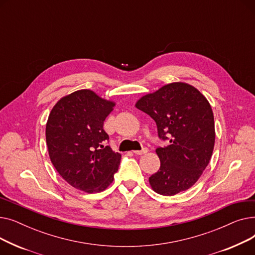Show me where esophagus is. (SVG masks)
Segmentation results:
<instances>
[{
    "label": "esophagus",
    "instance_id": "1",
    "mask_svg": "<svg viewBox=\"0 0 255 255\" xmlns=\"http://www.w3.org/2000/svg\"><path fill=\"white\" fill-rule=\"evenodd\" d=\"M146 152H148V149L146 148H143L142 150H137V151H133V153H134L135 155H142V154H145Z\"/></svg>",
    "mask_w": 255,
    "mask_h": 255
}]
</instances>
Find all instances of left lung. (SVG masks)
<instances>
[{
  "label": "left lung",
  "instance_id": "obj_1",
  "mask_svg": "<svg viewBox=\"0 0 255 255\" xmlns=\"http://www.w3.org/2000/svg\"><path fill=\"white\" fill-rule=\"evenodd\" d=\"M135 106L155 121L159 138L169 140L156 150L160 168L149 178L153 190L171 196L189 189L208 166L215 144L209 101L194 87L172 83L142 96Z\"/></svg>",
  "mask_w": 255,
  "mask_h": 255
}]
</instances>
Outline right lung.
<instances>
[{
	"label": "right lung",
	"instance_id": "obj_1",
	"mask_svg": "<svg viewBox=\"0 0 255 255\" xmlns=\"http://www.w3.org/2000/svg\"><path fill=\"white\" fill-rule=\"evenodd\" d=\"M114 106L91 90H79L60 99L49 114L45 129L49 158L76 189L100 192L114 181L121 154L103 145L110 138L103 122Z\"/></svg>",
	"mask_w": 255,
	"mask_h": 255
}]
</instances>
